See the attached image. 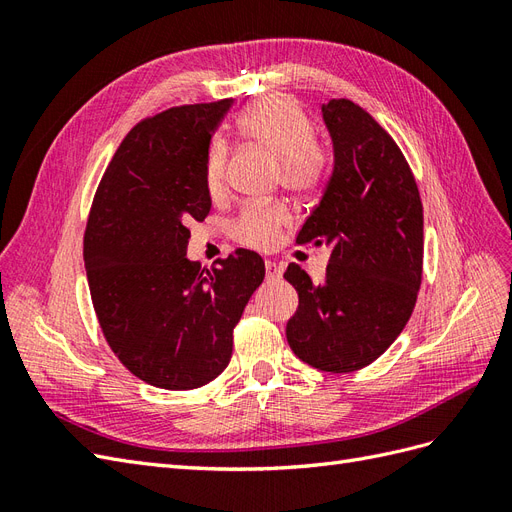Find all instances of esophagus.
I'll list each match as a JSON object with an SVG mask.
<instances>
[{
  "label": "esophagus",
  "instance_id": "1",
  "mask_svg": "<svg viewBox=\"0 0 512 512\" xmlns=\"http://www.w3.org/2000/svg\"><path fill=\"white\" fill-rule=\"evenodd\" d=\"M265 271H267V277H269V280H277V277L282 275V267L277 265L275 260H267V262H265Z\"/></svg>",
  "mask_w": 512,
  "mask_h": 512
}]
</instances>
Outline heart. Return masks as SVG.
I'll return each mask as SVG.
<instances>
[{
	"mask_svg": "<svg viewBox=\"0 0 512 512\" xmlns=\"http://www.w3.org/2000/svg\"><path fill=\"white\" fill-rule=\"evenodd\" d=\"M239 134L280 160L282 183L294 192H312L327 177V153L314 143V123L303 108L288 98H267L239 115ZM205 185L211 198L224 196L228 188V151L222 143L209 149ZM290 224L286 207H247L235 222L239 243L271 250Z\"/></svg>",
	"mask_w": 512,
	"mask_h": 512,
	"instance_id": "heart-1",
	"label": "heart"
}]
</instances>
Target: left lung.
Instances as JSON below:
<instances>
[{"label": "left lung", "instance_id": "1", "mask_svg": "<svg viewBox=\"0 0 512 512\" xmlns=\"http://www.w3.org/2000/svg\"><path fill=\"white\" fill-rule=\"evenodd\" d=\"M322 119L333 173L297 243L327 245L331 258L322 284L288 265L299 309L286 337L303 363L346 374L374 363L412 316L423 275V205L404 153L367 111L329 100Z\"/></svg>", "mask_w": 512, "mask_h": 512}]
</instances>
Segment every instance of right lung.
<instances>
[{
  "mask_svg": "<svg viewBox=\"0 0 512 512\" xmlns=\"http://www.w3.org/2000/svg\"><path fill=\"white\" fill-rule=\"evenodd\" d=\"M232 102L175 106L136 123L89 211L83 256L102 333L158 389H198L222 374L232 329L265 280L252 250L232 252L207 275L185 258L188 224L211 209L209 145Z\"/></svg>",
  "mask_w": 512,
  "mask_h": 512,
  "instance_id": "1",
  "label": "right lung"
}]
</instances>
